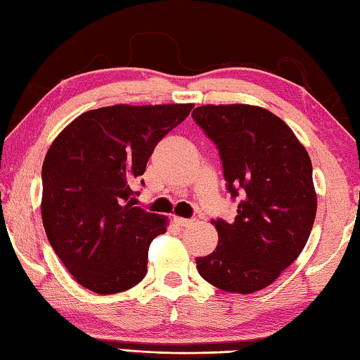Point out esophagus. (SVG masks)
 I'll return each mask as SVG.
<instances>
[{
  "mask_svg": "<svg viewBox=\"0 0 360 360\" xmlns=\"http://www.w3.org/2000/svg\"><path fill=\"white\" fill-rule=\"evenodd\" d=\"M174 222L179 227H188L191 226L193 222H195V219H184V217H174Z\"/></svg>",
  "mask_w": 360,
  "mask_h": 360,
  "instance_id": "esophagus-1",
  "label": "esophagus"
}]
</instances>
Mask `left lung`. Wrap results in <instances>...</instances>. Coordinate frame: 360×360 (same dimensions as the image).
<instances>
[{
  "instance_id": "left-lung-1",
  "label": "left lung",
  "mask_w": 360,
  "mask_h": 360,
  "mask_svg": "<svg viewBox=\"0 0 360 360\" xmlns=\"http://www.w3.org/2000/svg\"><path fill=\"white\" fill-rule=\"evenodd\" d=\"M216 144L237 216L217 217L216 250L196 258L202 279L237 294L266 288L294 263L314 227L311 160L288 124L253 105H202L191 113Z\"/></svg>"
}]
</instances>
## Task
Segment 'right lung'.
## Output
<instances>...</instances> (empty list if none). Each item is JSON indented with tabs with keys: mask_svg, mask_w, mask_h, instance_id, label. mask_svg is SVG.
<instances>
[{
	"mask_svg": "<svg viewBox=\"0 0 360 360\" xmlns=\"http://www.w3.org/2000/svg\"><path fill=\"white\" fill-rule=\"evenodd\" d=\"M191 108L102 107L77 117L50 146L41 167V221L82 288L117 294L144 279L149 245L167 229L165 219L134 206V185L155 146Z\"/></svg>",
	"mask_w": 360,
	"mask_h": 360,
	"instance_id": "add662e5",
	"label": "right lung"
}]
</instances>
